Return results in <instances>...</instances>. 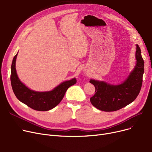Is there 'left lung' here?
<instances>
[{"instance_id": "left-lung-1", "label": "left lung", "mask_w": 152, "mask_h": 152, "mask_svg": "<svg viewBox=\"0 0 152 152\" xmlns=\"http://www.w3.org/2000/svg\"><path fill=\"white\" fill-rule=\"evenodd\" d=\"M135 58L136 65L121 84L114 86L91 79L90 83L95 88V94L90 99L93 106L102 111H114L125 107L137 98L142 87L144 72V62L138 45Z\"/></svg>"}]
</instances>
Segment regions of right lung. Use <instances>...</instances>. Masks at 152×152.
I'll return each instance as SVG.
<instances>
[{"label": "right lung", "mask_w": 152, "mask_h": 152, "mask_svg": "<svg viewBox=\"0 0 152 152\" xmlns=\"http://www.w3.org/2000/svg\"><path fill=\"white\" fill-rule=\"evenodd\" d=\"M18 53L14 57L12 66L10 81L13 91L17 98L31 108L37 111H48L55 107L63 99L69 87L76 83V78L63 82L49 92H36L30 90L19 79L16 71L15 63Z\"/></svg>", "instance_id": "right-lung-1"}]
</instances>
